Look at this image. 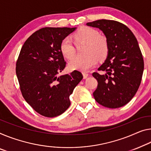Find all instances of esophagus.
I'll use <instances>...</instances> for the list:
<instances>
[{
    "instance_id": "1",
    "label": "esophagus",
    "mask_w": 151,
    "mask_h": 151,
    "mask_svg": "<svg viewBox=\"0 0 151 151\" xmlns=\"http://www.w3.org/2000/svg\"><path fill=\"white\" fill-rule=\"evenodd\" d=\"M83 79H86L88 78V73L83 72Z\"/></svg>"
}]
</instances>
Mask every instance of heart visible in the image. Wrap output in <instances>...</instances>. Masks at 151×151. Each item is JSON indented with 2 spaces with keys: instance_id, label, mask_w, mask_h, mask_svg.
Segmentation results:
<instances>
[{
  "instance_id": "obj_1",
  "label": "heart",
  "mask_w": 151,
  "mask_h": 151,
  "mask_svg": "<svg viewBox=\"0 0 151 151\" xmlns=\"http://www.w3.org/2000/svg\"><path fill=\"white\" fill-rule=\"evenodd\" d=\"M76 45L86 44L84 58L76 57L69 63L71 70L87 71L96 65L99 59H105L109 52L108 41L105 36L99 35V32L92 27L84 26L77 30L72 35ZM60 50L65 58L71 59L75 57L76 48L75 45L69 38H65L60 44Z\"/></svg>"
}]
</instances>
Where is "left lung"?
<instances>
[{
	"mask_svg": "<svg viewBox=\"0 0 151 151\" xmlns=\"http://www.w3.org/2000/svg\"><path fill=\"white\" fill-rule=\"evenodd\" d=\"M86 25L102 30L109 45L107 58L98 69L105 74L92 73L98 82L94 99L105 107H121L133 98L142 80L144 60L138 41L126 25L117 21L101 19Z\"/></svg>",
	"mask_w": 151,
	"mask_h": 151,
	"instance_id": "1",
	"label": "left lung"
}]
</instances>
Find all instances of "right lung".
Wrapping results in <instances>:
<instances>
[{"label":"right lung","mask_w":151,"mask_h":151,"mask_svg":"<svg viewBox=\"0 0 151 151\" xmlns=\"http://www.w3.org/2000/svg\"><path fill=\"white\" fill-rule=\"evenodd\" d=\"M76 27H43L23 45L16 62V74L22 96L41 115L54 117L71 105L69 96L82 80L80 71L58 76L66 62L60 44Z\"/></svg>","instance_id":"right-lung-1"}]
</instances>
